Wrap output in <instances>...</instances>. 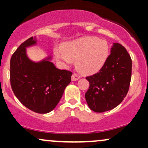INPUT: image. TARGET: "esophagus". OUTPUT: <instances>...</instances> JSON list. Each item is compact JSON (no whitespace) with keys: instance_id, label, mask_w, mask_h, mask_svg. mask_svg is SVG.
Wrapping results in <instances>:
<instances>
[{"instance_id":"34e87169","label":"esophagus","mask_w":148,"mask_h":148,"mask_svg":"<svg viewBox=\"0 0 148 148\" xmlns=\"http://www.w3.org/2000/svg\"><path fill=\"white\" fill-rule=\"evenodd\" d=\"M80 78H81L80 77V76L77 75L76 74H72V81H77V80H79Z\"/></svg>"}]
</instances>
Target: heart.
Instances as JSON below:
<instances>
[{"label": "heart", "mask_w": 148, "mask_h": 148, "mask_svg": "<svg viewBox=\"0 0 148 148\" xmlns=\"http://www.w3.org/2000/svg\"><path fill=\"white\" fill-rule=\"evenodd\" d=\"M54 56L65 64L75 60L76 69L88 75L99 72L104 66L109 56V46L106 40L98 37H84L65 43L62 51L56 49Z\"/></svg>", "instance_id": "heart-1"}]
</instances>
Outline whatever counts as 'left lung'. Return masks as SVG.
I'll return each mask as SVG.
<instances>
[{"label":"left lung","mask_w":148,"mask_h":148,"mask_svg":"<svg viewBox=\"0 0 148 148\" xmlns=\"http://www.w3.org/2000/svg\"><path fill=\"white\" fill-rule=\"evenodd\" d=\"M132 67V59L126 49L113 43L104 66L97 74L86 77L90 87L85 97L92 111H110L123 101L130 88Z\"/></svg>","instance_id":"1"}]
</instances>
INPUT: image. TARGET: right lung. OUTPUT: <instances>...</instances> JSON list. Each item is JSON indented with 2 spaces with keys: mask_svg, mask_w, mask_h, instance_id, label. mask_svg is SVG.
Listing matches in <instances>:
<instances>
[{
  "mask_svg": "<svg viewBox=\"0 0 148 148\" xmlns=\"http://www.w3.org/2000/svg\"><path fill=\"white\" fill-rule=\"evenodd\" d=\"M36 37L22 43L10 60V83L15 96L23 106L37 113H48L58 103L72 73L56 67L48 56L35 62L27 48L37 45Z\"/></svg>",
  "mask_w": 148,
  "mask_h": 148,
  "instance_id": "add662e5",
  "label": "right lung"
}]
</instances>
